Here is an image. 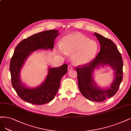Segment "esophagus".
<instances>
[{"label":"esophagus","instance_id":"1","mask_svg":"<svg viewBox=\"0 0 131 131\" xmlns=\"http://www.w3.org/2000/svg\"><path fill=\"white\" fill-rule=\"evenodd\" d=\"M73 67H72L71 65H69V66H68V69L69 71V70H71V69H73Z\"/></svg>","mask_w":131,"mask_h":131}]
</instances>
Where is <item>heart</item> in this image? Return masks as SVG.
<instances>
[{
    "mask_svg": "<svg viewBox=\"0 0 131 131\" xmlns=\"http://www.w3.org/2000/svg\"><path fill=\"white\" fill-rule=\"evenodd\" d=\"M58 49L61 53H74V59L78 64H84L91 62L95 57L99 50L96 42L91 40L85 36L71 34L65 36Z\"/></svg>",
    "mask_w": 131,
    "mask_h": 131,
    "instance_id": "heart-1",
    "label": "heart"
}]
</instances>
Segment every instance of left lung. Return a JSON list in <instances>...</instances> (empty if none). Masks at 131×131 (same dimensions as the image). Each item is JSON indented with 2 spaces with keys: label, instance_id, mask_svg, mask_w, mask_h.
Segmentation results:
<instances>
[{
  "label": "left lung",
  "instance_id": "left-lung-1",
  "mask_svg": "<svg viewBox=\"0 0 131 131\" xmlns=\"http://www.w3.org/2000/svg\"><path fill=\"white\" fill-rule=\"evenodd\" d=\"M100 44L101 49L96 57L88 63L76 67L78 84L83 96L89 100L102 102L118 92L123 77V61L113 42L102 35L94 33ZM109 65L115 70V80L110 89L101 90L93 82L92 72L99 66Z\"/></svg>",
  "mask_w": 131,
  "mask_h": 131
}]
</instances>
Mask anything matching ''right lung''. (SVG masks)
I'll return each mask as SVG.
<instances>
[{
  "label": "right lung",
  "mask_w": 131,
  "mask_h": 131,
  "mask_svg": "<svg viewBox=\"0 0 131 131\" xmlns=\"http://www.w3.org/2000/svg\"><path fill=\"white\" fill-rule=\"evenodd\" d=\"M58 31H44L25 38L17 45L11 58L10 70L11 83L21 99L33 105H41L52 101L60 87L61 80L67 73L68 65L57 68H49L44 82L36 88L24 86L20 80L19 74L24 61L31 52L38 49H52L55 39L59 35Z\"/></svg>",
  "instance_id": "add662e5"
}]
</instances>
